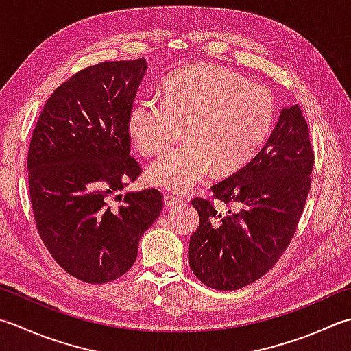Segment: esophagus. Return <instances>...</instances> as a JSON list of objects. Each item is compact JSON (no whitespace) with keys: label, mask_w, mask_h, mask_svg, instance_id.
<instances>
[{"label":"esophagus","mask_w":351,"mask_h":351,"mask_svg":"<svg viewBox=\"0 0 351 351\" xmlns=\"http://www.w3.org/2000/svg\"><path fill=\"white\" fill-rule=\"evenodd\" d=\"M182 201L180 197H175V196H171V195H166L164 196V205H166V207H176L178 204H181Z\"/></svg>","instance_id":"obj_1"}]
</instances>
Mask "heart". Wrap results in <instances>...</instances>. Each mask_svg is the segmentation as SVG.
<instances>
[{
	"instance_id": "b5f03b06",
	"label": "heart",
	"mask_w": 351,
	"mask_h": 351,
	"mask_svg": "<svg viewBox=\"0 0 351 351\" xmlns=\"http://www.w3.org/2000/svg\"><path fill=\"white\" fill-rule=\"evenodd\" d=\"M274 119L276 101L266 88L222 66L197 65L171 74L164 99L136 100L128 129L135 147L154 156L170 147L185 126L187 141L154 162L147 180L187 193L213 169L228 175L246 166L263 146Z\"/></svg>"
}]
</instances>
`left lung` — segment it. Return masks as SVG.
<instances>
[{
    "instance_id": "8db88e82",
    "label": "left lung",
    "mask_w": 351,
    "mask_h": 351,
    "mask_svg": "<svg viewBox=\"0 0 351 351\" xmlns=\"http://www.w3.org/2000/svg\"><path fill=\"white\" fill-rule=\"evenodd\" d=\"M313 150L298 105L281 109L263 149L236 173L213 185L231 207L219 213L207 199L191 201L199 228L189 263L205 286L236 291L271 269L295 234L311 190Z\"/></svg>"
}]
</instances>
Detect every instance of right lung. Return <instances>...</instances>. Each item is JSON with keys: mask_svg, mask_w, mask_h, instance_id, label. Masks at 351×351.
<instances>
[{"mask_svg": "<svg viewBox=\"0 0 351 351\" xmlns=\"http://www.w3.org/2000/svg\"><path fill=\"white\" fill-rule=\"evenodd\" d=\"M146 71L144 58L79 71L47 100L32 135L27 170L39 236L86 283L126 274L162 208L155 189L120 193L141 173L128 119Z\"/></svg>", "mask_w": 351, "mask_h": 351, "instance_id": "right-lung-1", "label": "right lung"}]
</instances>
